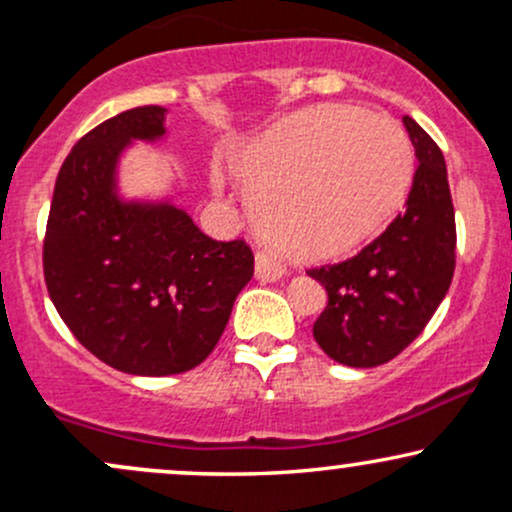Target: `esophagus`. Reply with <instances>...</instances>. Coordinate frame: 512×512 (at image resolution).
I'll list each match as a JSON object with an SVG mask.
<instances>
[{
	"label": "esophagus",
	"mask_w": 512,
	"mask_h": 512,
	"mask_svg": "<svg viewBox=\"0 0 512 512\" xmlns=\"http://www.w3.org/2000/svg\"><path fill=\"white\" fill-rule=\"evenodd\" d=\"M286 274L284 264L276 260L269 250H257L255 252V276L262 281H279Z\"/></svg>",
	"instance_id": "esophagus-1"
}]
</instances>
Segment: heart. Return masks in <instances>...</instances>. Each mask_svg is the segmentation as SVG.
Returning a JSON list of instances; mask_svg holds the SVG:
<instances>
[{"label": "heart", "mask_w": 512, "mask_h": 512, "mask_svg": "<svg viewBox=\"0 0 512 512\" xmlns=\"http://www.w3.org/2000/svg\"><path fill=\"white\" fill-rule=\"evenodd\" d=\"M231 168L264 236L301 260H332L395 214L414 158L390 117L327 105L267 129Z\"/></svg>", "instance_id": "obj_1"}]
</instances>
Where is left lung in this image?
<instances>
[{
	"mask_svg": "<svg viewBox=\"0 0 512 512\" xmlns=\"http://www.w3.org/2000/svg\"><path fill=\"white\" fill-rule=\"evenodd\" d=\"M419 158L407 207L358 255L308 269L327 291L313 325L320 349L351 368L392 361L424 332L455 274V207L438 144L404 117Z\"/></svg>",
	"mask_w": 512,
	"mask_h": 512,
	"instance_id": "left-lung-1",
	"label": "left lung"
}]
</instances>
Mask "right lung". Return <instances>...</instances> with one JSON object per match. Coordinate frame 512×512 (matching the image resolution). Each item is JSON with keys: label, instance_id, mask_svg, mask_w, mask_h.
I'll use <instances>...</instances> for the list:
<instances>
[{"label": "right lung", "instance_id": "1", "mask_svg": "<svg viewBox=\"0 0 512 512\" xmlns=\"http://www.w3.org/2000/svg\"><path fill=\"white\" fill-rule=\"evenodd\" d=\"M142 105L84 134L64 158L43 240L45 286L64 325L122 373L192 370L219 344L255 257L245 240L204 236L170 202H122L117 158L166 134Z\"/></svg>", "mask_w": 512, "mask_h": 512}]
</instances>
